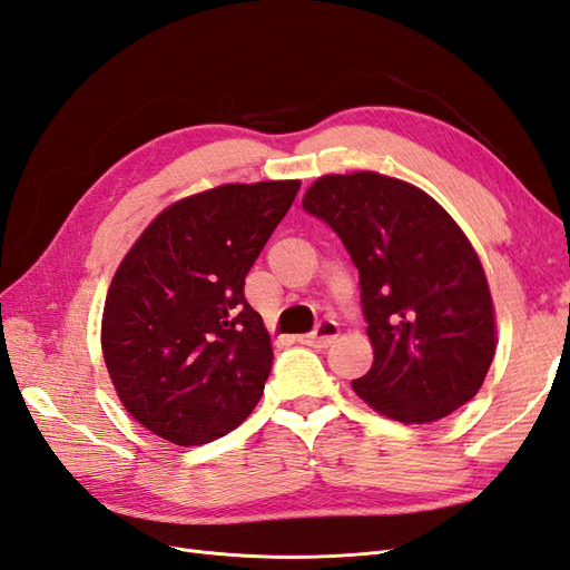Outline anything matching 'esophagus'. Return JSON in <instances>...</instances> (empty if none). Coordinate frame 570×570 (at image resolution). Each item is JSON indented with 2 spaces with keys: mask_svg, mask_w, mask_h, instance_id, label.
Returning <instances> with one entry per match:
<instances>
[{
  "mask_svg": "<svg viewBox=\"0 0 570 570\" xmlns=\"http://www.w3.org/2000/svg\"><path fill=\"white\" fill-rule=\"evenodd\" d=\"M340 337V325L335 321H323L318 323V327L314 333L308 335H299L297 340L302 344H308V347H316V350H323V347H331V344Z\"/></svg>",
  "mask_w": 570,
  "mask_h": 570,
  "instance_id": "1",
  "label": "esophagus"
}]
</instances>
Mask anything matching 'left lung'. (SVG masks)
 Instances as JSON below:
<instances>
[{
	"label": "left lung",
	"instance_id": "left-lung-1",
	"mask_svg": "<svg viewBox=\"0 0 570 570\" xmlns=\"http://www.w3.org/2000/svg\"><path fill=\"white\" fill-rule=\"evenodd\" d=\"M302 206L331 226L358 268L373 366L354 392L400 423H433L471 402L497 350L480 258L421 187L375 170L321 176Z\"/></svg>",
	"mask_w": 570,
	"mask_h": 570
}]
</instances>
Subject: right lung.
Wrapping results in <instances>:
<instances>
[{"mask_svg": "<svg viewBox=\"0 0 570 570\" xmlns=\"http://www.w3.org/2000/svg\"><path fill=\"white\" fill-rule=\"evenodd\" d=\"M299 185L228 183L178 199L118 264L101 352L120 404L154 435L206 444L262 400L273 350L245 278Z\"/></svg>", "mask_w": 570, "mask_h": 570, "instance_id": "obj_1", "label": "right lung"}]
</instances>
